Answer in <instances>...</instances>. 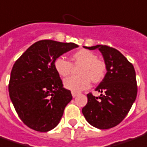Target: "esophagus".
I'll use <instances>...</instances> for the list:
<instances>
[{"label":"esophagus","mask_w":147,"mask_h":147,"mask_svg":"<svg viewBox=\"0 0 147 147\" xmlns=\"http://www.w3.org/2000/svg\"><path fill=\"white\" fill-rule=\"evenodd\" d=\"M71 95H72V97H73V98H76L78 94H76V93H75V92H71Z\"/></svg>","instance_id":"esophagus-1"}]
</instances>
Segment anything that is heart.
<instances>
[{"label": "heart", "mask_w": 147, "mask_h": 147, "mask_svg": "<svg viewBox=\"0 0 147 147\" xmlns=\"http://www.w3.org/2000/svg\"><path fill=\"white\" fill-rule=\"evenodd\" d=\"M71 61L74 66H80L77 70L79 75L65 79L63 84L66 89L72 92L88 89L90 80L93 83H99L105 76L106 64L91 51L87 49L76 51L71 55ZM54 68L58 75L66 77L71 72L72 65L67 59L59 57L54 61Z\"/></svg>", "instance_id": "heart-1"}]
</instances>
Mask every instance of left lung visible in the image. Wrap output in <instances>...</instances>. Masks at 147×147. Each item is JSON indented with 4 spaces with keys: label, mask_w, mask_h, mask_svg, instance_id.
Instances as JSON below:
<instances>
[{
    "label": "left lung",
    "mask_w": 147,
    "mask_h": 147,
    "mask_svg": "<svg viewBox=\"0 0 147 147\" xmlns=\"http://www.w3.org/2000/svg\"><path fill=\"white\" fill-rule=\"evenodd\" d=\"M84 48L98 49L103 57L107 73L95 89L100 96L87 94L88 102L82 113L88 123L97 129L113 128L125 118L137 98L134 66L114 48L102 45Z\"/></svg>",
    "instance_id": "1"
}]
</instances>
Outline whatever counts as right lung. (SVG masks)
<instances>
[{
    "mask_svg": "<svg viewBox=\"0 0 147 147\" xmlns=\"http://www.w3.org/2000/svg\"><path fill=\"white\" fill-rule=\"evenodd\" d=\"M77 47L74 43L43 40L31 45L15 62L9 93L19 118L29 128L48 132L60 122L72 96L63 87L54 61Z\"/></svg>",
    "mask_w": 147,
    "mask_h": 147,
    "instance_id": "add662e5",
    "label": "right lung"
}]
</instances>
